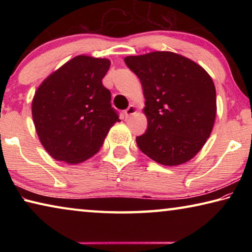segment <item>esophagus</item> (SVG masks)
<instances>
[{
	"label": "esophagus",
	"mask_w": 252,
	"mask_h": 252,
	"mask_svg": "<svg viewBox=\"0 0 252 252\" xmlns=\"http://www.w3.org/2000/svg\"><path fill=\"white\" fill-rule=\"evenodd\" d=\"M136 112V108L133 105L131 104L129 105V108H127L126 111H125V114H126V118H130L131 116H133V114Z\"/></svg>",
	"instance_id": "1"
}]
</instances>
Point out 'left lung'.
<instances>
[{
    "instance_id": "left-lung-1",
    "label": "left lung",
    "mask_w": 252,
    "mask_h": 252,
    "mask_svg": "<svg viewBox=\"0 0 252 252\" xmlns=\"http://www.w3.org/2000/svg\"><path fill=\"white\" fill-rule=\"evenodd\" d=\"M125 62L142 84L148 129L136 136L144 155L179 165L201 150L217 113L216 88L203 67L180 54L157 51Z\"/></svg>"
}]
</instances>
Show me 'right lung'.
Listing matches in <instances>:
<instances>
[{
  "label": "right lung",
  "instance_id": "right-lung-1",
  "mask_svg": "<svg viewBox=\"0 0 252 252\" xmlns=\"http://www.w3.org/2000/svg\"><path fill=\"white\" fill-rule=\"evenodd\" d=\"M108 59L78 55L49 75L32 101L42 146L58 161L75 164L100 150L110 127L120 122L102 84Z\"/></svg>",
  "mask_w": 252,
  "mask_h": 252
}]
</instances>
